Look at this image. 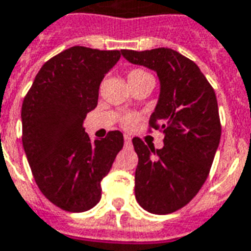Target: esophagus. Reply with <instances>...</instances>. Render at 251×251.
Segmentation results:
<instances>
[{
    "mask_svg": "<svg viewBox=\"0 0 251 251\" xmlns=\"http://www.w3.org/2000/svg\"><path fill=\"white\" fill-rule=\"evenodd\" d=\"M124 142H126V145H131V136L124 135Z\"/></svg>",
    "mask_w": 251,
    "mask_h": 251,
    "instance_id": "1",
    "label": "esophagus"
}]
</instances>
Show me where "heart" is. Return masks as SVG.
I'll return each mask as SVG.
<instances>
[{
	"label": "heart",
	"mask_w": 251,
	"mask_h": 251,
	"mask_svg": "<svg viewBox=\"0 0 251 251\" xmlns=\"http://www.w3.org/2000/svg\"><path fill=\"white\" fill-rule=\"evenodd\" d=\"M128 82L129 86H132V84H135V83L141 82L143 79H146V77H151V75L146 72L145 70H141V68H136V70H132L128 72ZM138 120V117L135 115H124L122 117V126L123 127H126V128H129V127H132L134 124Z\"/></svg>",
	"instance_id": "obj_1"
}]
</instances>
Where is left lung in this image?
Here are the masks:
<instances>
[{
	"label": "left lung",
	"instance_id": "obj_1",
	"mask_svg": "<svg viewBox=\"0 0 251 251\" xmlns=\"http://www.w3.org/2000/svg\"><path fill=\"white\" fill-rule=\"evenodd\" d=\"M129 63L157 72L160 97L150 128L164 134V148L134 138L138 154L135 197L145 210L168 215L186 206L209 175L221 136L213 87L198 65L168 48L122 50Z\"/></svg>",
	"mask_w": 251,
	"mask_h": 251
}]
</instances>
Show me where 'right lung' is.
Masks as SVG:
<instances>
[{
	"instance_id": "1",
	"label": "right lung",
	"mask_w": 251,
	"mask_h": 251,
	"mask_svg": "<svg viewBox=\"0 0 251 251\" xmlns=\"http://www.w3.org/2000/svg\"><path fill=\"white\" fill-rule=\"evenodd\" d=\"M119 50L74 46L36 74L22 106L23 148L42 194L63 210L86 212L101 200V180L123 149L120 131L90 141L83 120L98 103Z\"/></svg>"
}]
</instances>
